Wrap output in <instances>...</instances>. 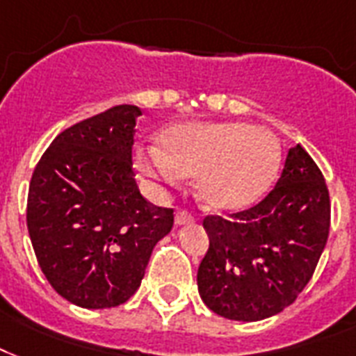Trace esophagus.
<instances>
[{
	"instance_id": "esophagus-1",
	"label": "esophagus",
	"mask_w": 356,
	"mask_h": 356,
	"mask_svg": "<svg viewBox=\"0 0 356 356\" xmlns=\"http://www.w3.org/2000/svg\"><path fill=\"white\" fill-rule=\"evenodd\" d=\"M195 221V217L189 216L187 211H178L175 216V222L176 227H184V225H191V222Z\"/></svg>"
}]
</instances>
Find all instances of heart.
<instances>
[{
    "label": "heart",
    "instance_id": "heart-1",
    "mask_svg": "<svg viewBox=\"0 0 356 356\" xmlns=\"http://www.w3.org/2000/svg\"><path fill=\"white\" fill-rule=\"evenodd\" d=\"M280 145L266 128L245 122H187L161 135V148L140 159V170L175 184L197 176V198L216 213L254 206L278 175Z\"/></svg>",
    "mask_w": 356,
    "mask_h": 356
}]
</instances>
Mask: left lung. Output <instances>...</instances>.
Wrapping results in <instances>:
<instances>
[{
    "instance_id": "left-lung-1",
    "label": "left lung",
    "mask_w": 356,
    "mask_h": 356,
    "mask_svg": "<svg viewBox=\"0 0 356 356\" xmlns=\"http://www.w3.org/2000/svg\"><path fill=\"white\" fill-rule=\"evenodd\" d=\"M329 227L323 175L297 145L261 202L232 213L228 221L204 219L209 249L197 273L204 305L236 321H260L282 312L312 278Z\"/></svg>"
}]
</instances>
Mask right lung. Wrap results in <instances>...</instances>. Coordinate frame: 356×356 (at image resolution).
<instances>
[{
    "instance_id": "right-lung-1",
    "label": "right lung",
    "mask_w": 356,
    "mask_h": 356,
    "mask_svg": "<svg viewBox=\"0 0 356 356\" xmlns=\"http://www.w3.org/2000/svg\"><path fill=\"white\" fill-rule=\"evenodd\" d=\"M137 106L74 124L31 176L27 230L38 266L60 297L81 308L118 307L134 296L172 209L140 195L131 147Z\"/></svg>"
}]
</instances>
